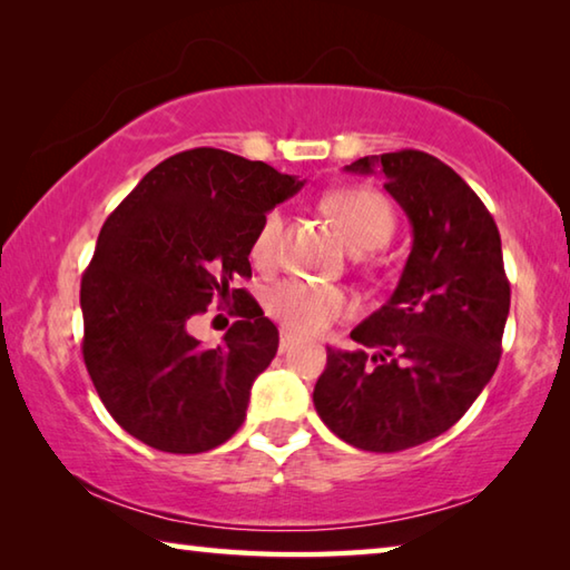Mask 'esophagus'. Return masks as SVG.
I'll list each match as a JSON object with an SVG mask.
<instances>
[{
	"label": "esophagus",
	"mask_w": 570,
	"mask_h": 570,
	"mask_svg": "<svg viewBox=\"0 0 570 570\" xmlns=\"http://www.w3.org/2000/svg\"><path fill=\"white\" fill-rule=\"evenodd\" d=\"M294 344H296V340L288 332H282V340H278V352L282 354H286L288 350H294Z\"/></svg>",
	"instance_id": "esophagus-1"
}]
</instances>
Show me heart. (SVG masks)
Masks as SVG:
<instances>
[{
    "label": "heart",
    "mask_w": 570,
    "mask_h": 570,
    "mask_svg": "<svg viewBox=\"0 0 570 570\" xmlns=\"http://www.w3.org/2000/svg\"><path fill=\"white\" fill-rule=\"evenodd\" d=\"M332 216L344 230L346 240L356 250H370L387 244L394 230V214L390 200L372 188H344L326 198ZM284 216L274 208L264 216L254 238V256L268 258L274 254ZM346 294L336 286L312 284L304 278H288L268 294V314L298 336H316L326 332L346 312Z\"/></svg>",
    "instance_id": "obj_1"
}]
</instances>
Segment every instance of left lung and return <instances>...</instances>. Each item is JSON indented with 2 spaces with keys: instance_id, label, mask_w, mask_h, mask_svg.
<instances>
[{
  "instance_id": "1",
  "label": "left lung",
  "mask_w": 570,
  "mask_h": 570,
  "mask_svg": "<svg viewBox=\"0 0 570 570\" xmlns=\"http://www.w3.org/2000/svg\"><path fill=\"white\" fill-rule=\"evenodd\" d=\"M346 173H382L412 226V250L387 304L352 332L366 350L326 346L314 407L336 438L400 452L450 430L495 374L510 284L493 216L435 156H364Z\"/></svg>"
}]
</instances>
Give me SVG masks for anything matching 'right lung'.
<instances>
[{
    "label": "right lung",
    "instance_id": "add662e5",
    "mask_svg": "<svg viewBox=\"0 0 570 570\" xmlns=\"http://www.w3.org/2000/svg\"><path fill=\"white\" fill-rule=\"evenodd\" d=\"M304 180L262 160L193 148L158 163L112 210L82 276V356L115 422L146 445L196 455L244 424L278 330L238 276L256 230ZM214 297L239 322L216 351L187 334Z\"/></svg>",
    "mask_w": 570,
    "mask_h": 570
}]
</instances>
